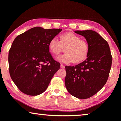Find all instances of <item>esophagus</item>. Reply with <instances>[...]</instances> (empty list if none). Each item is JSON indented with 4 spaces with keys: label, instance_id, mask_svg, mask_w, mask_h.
<instances>
[{
    "label": "esophagus",
    "instance_id": "obj_1",
    "mask_svg": "<svg viewBox=\"0 0 121 121\" xmlns=\"http://www.w3.org/2000/svg\"><path fill=\"white\" fill-rule=\"evenodd\" d=\"M60 68H61L63 69V68H65V65H64V64H60Z\"/></svg>",
    "mask_w": 121,
    "mask_h": 121
}]
</instances>
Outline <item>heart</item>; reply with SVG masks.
I'll list each match as a JSON object with an SVG mask.
<instances>
[{"instance_id": "heart-1", "label": "heart", "mask_w": 121, "mask_h": 121, "mask_svg": "<svg viewBox=\"0 0 121 121\" xmlns=\"http://www.w3.org/2000/svg\"><path fill=\"white\" fill-rule=\"evenodd\" d=\"M65 53L59 56L58 59L63 63H78L86 58L89 52V46L85 41L81 39L74 33H64L60 36V41L53 37L49 43V48L52 53L57 56L64 51Z\"/></svg>"}]
</instances>
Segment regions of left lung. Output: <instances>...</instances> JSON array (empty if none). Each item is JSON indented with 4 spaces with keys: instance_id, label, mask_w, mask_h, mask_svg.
Instances as JSON below:
<instances>
[{
    "instance_id": "8db88e82",
    "label": "left lung",
    "mask_w": 121,
    "mask_h": 121,
    "mask_svg": "<svg viewBox=\"0 0 121 121\" xmlns=\"http://www.w3.org/2000/svg\"><path fill=\"white\" fill-rule=\"evenodd\" d=\"M83 36L89 46L87 58L75 66H65V85L68 91L78 99L92 96L108 79L112 57L108 43L92 30L75 31Z\"/></svg>"
}]
</instances>
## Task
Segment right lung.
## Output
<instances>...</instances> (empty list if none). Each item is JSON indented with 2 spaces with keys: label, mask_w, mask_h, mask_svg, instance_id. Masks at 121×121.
I'll return each mask as SVG.
<instances>
[{
  "label": "right lung",
  "mask_w": 121,
  "mask_h": 121,
  "mask_svg": "<svg viewBox=\"0 0 121 121\" xmlns=\"http://www.w3.org/2000/svg\"><path fill=\"white\" fill-rule=\"evenodd\" d=\"M62 29L35 27L17 36L9 52L10 75L18 89L28 95L42 94L60 64L49 52V43Z\"/></svg>",
  "instance_id": "add662e5"
}]
</instances>
